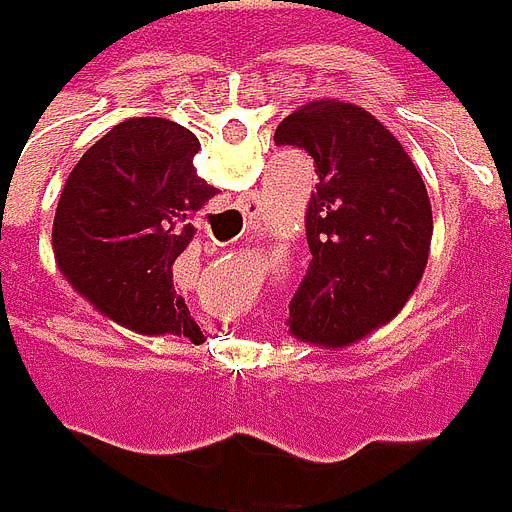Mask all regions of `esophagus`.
Segmentation results:
<instances>
[{"mask_svg": "<svg viewBox=\"0 0 512 512\" xmlns=\"http://www.w3.org/2000/svg\"><path fill=\"white\" fill-rule=\"evenodd\" d=\"M212 240H214V237H212ZM214 243H217V240H214Z\"/></svg>", "mask_w": 512, "mask_h": 512, "instance_id": "34e87169", "label": "esophagus"}]
</instances>
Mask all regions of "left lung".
<instances>
[{
    "mask_svg": "<svg viewBox=\"0 0 512 512\" xmlns=\"http://www.w3.org/2000/svg\"><path fill=\"white\" fill-rule=\"evenodd\" d=\"M275 143L303 148L318 183L306 206L309 272L289 303L303 344L344 349L389 323L424 278L433 206L427 186L367 108L315 100L295 108Z\"/></svg>",
    "mask_w": 512,
    "mask_h": 512,
    "instance_id": "left-lung-1",
    "label": "left lung"
}]
</instances>
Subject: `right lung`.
<instances>
[{"label": "right lung", "instance_id": "add662e5", "mask_svg": "<svg viewBox=\"0 0 512 512\" xmlns=\"http://www.w3.org/2000/svg\"><path fill=\"white\" fill-rule=\"evenodd\" d=\"M200 140L163 117H131L91 145L65 180L51 246L62 278L105 318L143 335L194 338L171 266L217 189L197 168Z\"/></svg>", "mask_w": 512, "mask_h": 512}]
</instances>
